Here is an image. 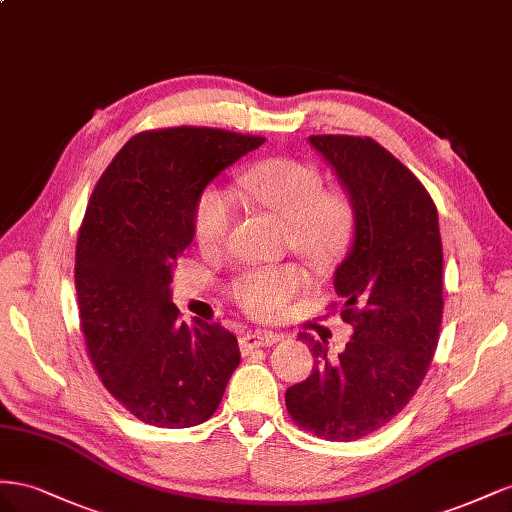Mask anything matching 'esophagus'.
<instances>
[{
  "instance_id": "obj_1",
  "label": "esophagus",
  "mask_w": 512,
  "mask_h": 512,
  "mask_svg": "<svg viewBox=\"0 0 512 512\" xmlns=\"http://www.w3.org/2000/svg\"><path fill=\"white\" fill-rule=\"evenodd\" d=\"M276 341H281V334H274V332H246L244 337L240 339V349L242 354L253 352V349L259 347H270Z\"/></svg>"
}]
</instances>
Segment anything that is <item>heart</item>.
Listing matches in <instances>:
<instances>
[{
    "mask_svg": "<svg viewBox=\"0 0 512 512\" xmlns=\"http://www.w3.org/2000/svg\"><path fill=\"white\" fill-rule=\"evenodd\" d=\"M244 195L287 225L294 251L317 266H328L352 240L356 225L354 203L343 191H326L324 175L304 160L270 158L242 175ZM236 216L233 195L221 186L203 188L195 203V236L206 248L223 244ZM311 287L304 266H246L229 283V294L248 315L279 317Z\"/></svg>",
    "mask_w": 512,
    "mask_h": 512,
    "instance_id": "obj_1",
    "label": "heart"
}]
</instances>
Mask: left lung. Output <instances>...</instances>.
Masks as SVG:
<instances>
[{"mask_svg": "<svg viewBox=\"0 0 512 512\" xmlns=\"http://www.w3.org/2000/svg\"><path fill=\"white\" fill-rule=\"evenodd\" d=\"M356 210L354 240L334 270L341 317L354 328L339 358L311 334L313 373L285 405L304 431L352 442L382 429L425 379L442 326L437 208L416 175L369 137L313 135Z\"/></svg>", "mask_w": 512, "mask_h": 512, "instance_id": "1", "label": "left lung"}]
</instances>
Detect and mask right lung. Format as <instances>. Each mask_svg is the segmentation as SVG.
<instances>
[{
	"label": "right lung",
	"instance_id": "obj_1",
	"mask_svg": "<svg viewBox=\"0 0 512 512\" xmlns=\"http://www.w3.org/2000/svg\"><path fill=\"white\" fill-rule=\"evenodd\" d=\"M261 137L178 126L130 139L87 203L77 240L81 330L102 384L163 429L206 422L240 364L221 324H186L171 302L173 266L195 238V203Z\"/></svg>",
	"mask_w": 512,
	"mask_h": 512
}]
</instances>
